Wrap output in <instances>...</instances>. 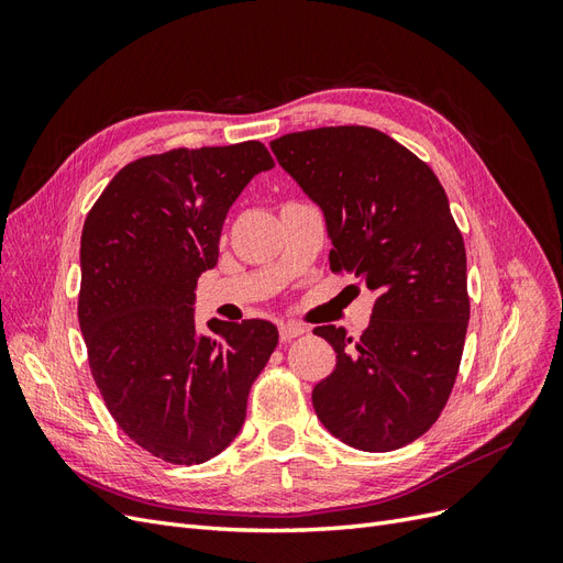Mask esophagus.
Returning <instances> with one entry per match:
<instances>
[{
  "label": "esophagus",
  "mask_w": 563,
  "mask_h": 563,
  "mask_svg": "<svg viewBox=\"0 0 563 563\" xmlns=\"http://www.w3.org/2000/svg\"><path fill=\"white\" fill-rule=\"evenodd\" d=\"M302 333H305V327H300V323H296V321H282L279 323V338L284 340V343H288V340H294Z\"/></svg>",
  "instance_id": "esophagus-1"
}]
</instances>
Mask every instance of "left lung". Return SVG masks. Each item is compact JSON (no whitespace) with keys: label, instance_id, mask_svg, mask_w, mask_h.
<instances>
[{"label":"left lung","instance_id":"obj_1","mask_svg":"<svg viewBox=\"0 0 563 563\" xmlns=\"http://www.w3.org/2000/svg\"><path fill=\"white\" fill-rule=\"evenodd\" d=\"M317 201L329 263L376 294L352 340L317 327L335 368L312 389L317 418L345 444L385 453L411 444L444 411L463 360L470 296L465 242L432 168L371 126H321L269 143Z\"/></svg>","mask_w":563,"mask_h":563}]
</instances>
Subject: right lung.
<instances>
[{"label": "right lung", "mask_w": 563, "mask_h": 563, "mask_svg": "<svg viewBox=\"0 0 563 563\" xmlns=\"http://www.w3.org/2000/svg\"><path fill=\"white\" fill-rule=\"evenodd\" d=\"M275 166L258 141L168 150L126 164L81 230L77 317L91 376L124 434L164 463L199 465L230 446L275 323H195V288L218 263L225 216Z\"/></svg>", "instance_id": "obj_1"}]
</instances>
